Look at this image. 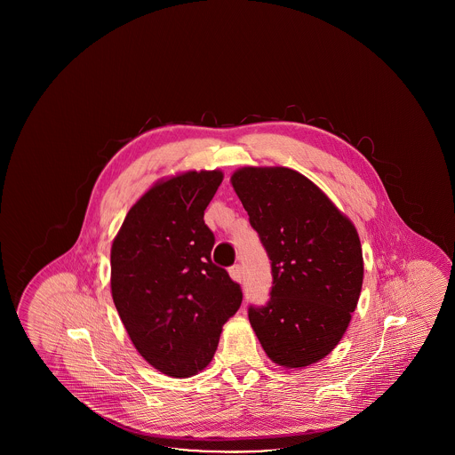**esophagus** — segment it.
<instances>
[{
	"label": "esophagus",
	"instance_id": "esophagus-1",
	"mask_svg": "<svg viewBox=\"0 0 455 455\" xmlns=\"http://www.w3.org/2000/svg\"><path fill=\"white\" fill-rule=\"evenodd\" d=\"M228 273H230L232 280H235V282H240L242 276H243V269H242L240 264H234V266L228 269Z\"/></svg>",
	"mask_w": 455,
	"mask_h": 455
}]
</instances>
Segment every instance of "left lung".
<instances>
[{
	"instance_id": "left-lung-1",
	"label": "left lung",
	"mask_w": 455,
	"mask_h": 455,
	"mask_svg": "<svg viewBox=\"0 0 455 455\" xmlns=\"http://www.w3.org/2000/svg\"><path fill=\"white\" fill-rule=\"evenodd\" d=\"M232 186L271 260L269 300L249 307L252 329L275 363L312 365L339 343L360 299L356 228L291 169L245 167L232 175Z\"/></svg>"
}]
</instances>
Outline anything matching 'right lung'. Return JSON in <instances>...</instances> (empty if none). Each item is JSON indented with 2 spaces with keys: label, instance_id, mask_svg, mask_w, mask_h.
Wrapping results in <instances>:
<instances>
[{
  "label": "right lung",
  "instance_id": "add662e5",
  "mask_svg": "<svg viewBox=\"0 0 455 455\" xmlns=\"http://www.w3.org/2000/svg\"><path fill=\"white\" fill-rule=\"evenodd\" d=\"M218 171L158 182L124 218L110 251L114 305L140 355L165 375L191 377L217 351L242 290L212 260L215 235L204 210Z\"/></svg>",
  "mask_w": 455,
  "mask_h": 455
}]
</instances>
